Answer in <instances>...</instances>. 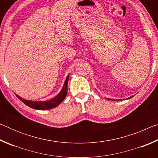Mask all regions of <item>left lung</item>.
<instances>
[{"mask_svg": "<svg viewBox=\"0 0 158 158\" xmlns=\"http://www.w3.org/2000/svg\"><path fill=\"white\" fill-rule=\"evenodd\" d=\"M131 98H132V97H131ZM127 99H130V98H127ZM107 100H114V101H115V100H113V99H110V98H107ZM116 100L118 101V100Z\"/></svg>", "mask_w": 158, "mask_h": 158, "instance_id": "1", "label": "left lung"}]
</instances>
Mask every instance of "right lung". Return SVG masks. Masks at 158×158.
I'll return each instance as SVG.
<instances>
[{
	"mask_svg": "<svg viewBox=\"0 0 158 158\" xmlns=\"http://www.w3.org/2000/svg\"><path fill=\"white\" fill-rule=\"evenodd\" d=\"M69 75L68 77L64 83V85L63 86V89H61L60 93L58 94L52 98V100H47V101H32V100H25L18 95H16L17 98L19 100L25 104L26 105L31 108H33L35 109H38V110H47V109H51L53 108H55L58 106L62 102L65 100V98L67 96V93H68V79Z\"/></svg>",
	"mask_w": 158,
	"mask_h": 158,
	"instance_id": "obj_1",
	"label": "right lung"
}]
</instances>
